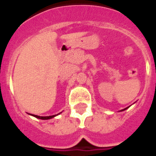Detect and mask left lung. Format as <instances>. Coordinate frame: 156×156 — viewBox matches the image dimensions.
<instances>
[{
	"instance_id": "obj_1",
	"label": "left lung",
	"mask_w": 156,
	"mask_h": 156,
	"mask_svg": "<svg viewBox=\"0 0 156 156\" xmlns=\"http://www.w3.org/2000/svg\"><path fill=\"white\" fill-rule=\"evenodd\" d=\"M128 108H129V107H128ZM125 108V109H122L121 111H124V110H126V109H127V108Z\"/></svg>"
}]
</instances>
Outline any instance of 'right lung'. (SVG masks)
<instances>
[{
  "label": "right lung",
  "instance_id": "add662e5",
  "mask_svg": "<svg viewBox=\"0 0 156 156\" xmlns=\"http://www.w3.org/2000/svg\"><path fill=\"white\" fill-rule=\"evenodd\" d=\"M60 113H61V112H60ZM30 115H31V116H35V117H36V118L41 119V120H48V119H51V118H52V117H54V116H57L58 114H56V115H53V116H37V115H33V114H30Z\"/></svg>",
  "mask_w": 156,
  "mask_h": 156
}]
</instances>
